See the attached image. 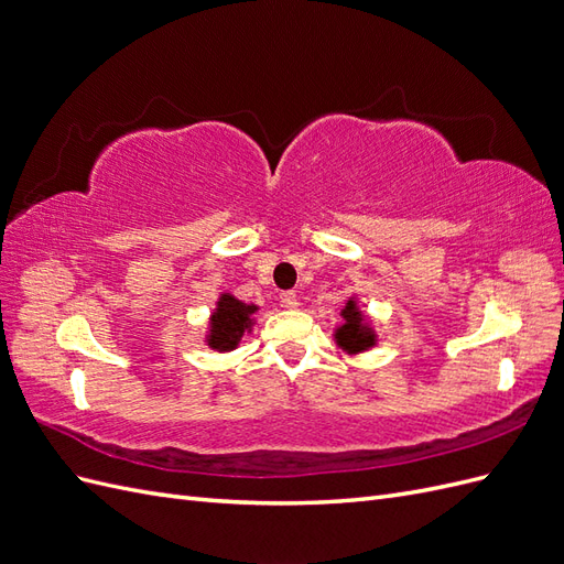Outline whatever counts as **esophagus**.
Returning a JSON list of instances; mask_svg holds the SVG:
<instances>
[{"instance_id": "esophagus-1", "label": "esophagus", "mask_w": 564, "mask_h": 564, "mask_svg": "<svg viewBox=\"0 0 564 564\" xmlns=\"http://www.w3.org/2000/svg\"><path fill=\"white\" fill-rule=\"evenodd\" d=\"M280 303H282V308L294 311L299 305V296H296V292H284V294H280Z\"/></svg>"}]
</instances>
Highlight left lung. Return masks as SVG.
I'll return each instance as SVG.
<instances>
[{
    "label": "left lung",
    "mask_w": 564,
    "mask_h": 564,
    "mask_svg": "<svg viewBox=\"0 0 564 564\" xmlns=\"http://www.w3.org/2000/svg\"><path fill=\"white\" fill-rule=\"evenodd\" d=\"M338 315L340 324L334 329V344L340 350H346V355H360L379 346V332L373 329V319L367 315L355 294L348 296Z\"/></svg>",
    "instance_id": "left-lung-1"
}]
</instances>
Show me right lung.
Masks as SVG:
<instances>
[{
  "label": "right lung",
  "instance_id": "add662e5",
  "mask_svg": "<svg viewBox=\"0 0 564 564\" xmlns=\"http://www.w3.org/2000/svg\"><path fill=\"white\" fill-rule=\"evenodd\" d=\"M256 313H259L256 303H245L230 292H220L207 319L204 346L216 352H232L242 344V336L253 332Z\"/></svg>",
  "mask_w": 564,
  "mask_h": 564
}]
</instances>
